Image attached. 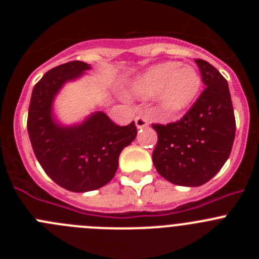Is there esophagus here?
Masks as SVG:
<instances>
[{
    "instance_id": "obj_1",
    "label": "esophagus",
    "mask_w": 259,
    "mask_h": 259,
    "mask_svg": "<svg viewBox=\"0 0 259 259\" xmlns=\"http://www.w3.org/2000/svg\"><path fill=\"white\" fill-rule=\"evenodd\" d=\"M135 124H136L137 128H144L149 124V120H148L145 115H137L135 118Z\"/></svg>"
}]
</instances>
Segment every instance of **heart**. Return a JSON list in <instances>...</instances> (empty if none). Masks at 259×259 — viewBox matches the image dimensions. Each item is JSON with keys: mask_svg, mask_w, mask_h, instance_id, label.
I'll return each instance as SVG.
<instances>
[{"mask_svg": "<svg viewBox=\"0 0 259 259\" xmlns=\"http://www.w3.org/2000/svg\"><path fill=\"white\" fill-rule=\"evenodd\" d=\"M200 88L201 76L194 66L163 62L139 75L132 84V93L141 98L157 95V104L162 113L175 115L193 104Z\"/></svg>", "mask_w": 259, "mask_h": 259, "instance_id": "1", "label": "heart"}]
</instances>
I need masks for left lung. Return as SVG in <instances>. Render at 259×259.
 Instances as JSON below:
<instances>
[{
  "label": "left lung",
  "mask_w": 259,
  "mask_h": 259,
  "mask_svg": "<svg viewBox=\"0 0 259 259\" xmlns=\"http://www.w3.org/2000/svg\"><path fill=\"white\" fill-rule=\"evenodd\" d=\"M203 84L198 100L180 120L153 124L155 170L176 185L200 187L218 174L230 157L236 122L227 80L214 66L196 59Z\"/></svg>",
  "instance_id": "1"
}]
</instances>
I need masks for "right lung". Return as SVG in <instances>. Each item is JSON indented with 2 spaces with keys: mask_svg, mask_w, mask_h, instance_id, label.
<instances>
[{
  "mask_svg": "<svg viewBox=\"0 0 259 259\" xmlns=\"http://www.w3.org/2000/svg\"><path fill=\"white\" fill-rule=\"evenodd\" d=\"M91 66L72 61L52 68L32 91L28 130L38 163L54 183L71 192L101 188L118 170L119 155L136 139L135 122L120 127L102 111L81 123L65 125L53 114V102L67 81L83 76Z\"/></svg>",
  "mask_w": 259,
  "mask_h": 259,
  "instance_id": "add662e5",
  "label": "right lung"
}]
</instances>
